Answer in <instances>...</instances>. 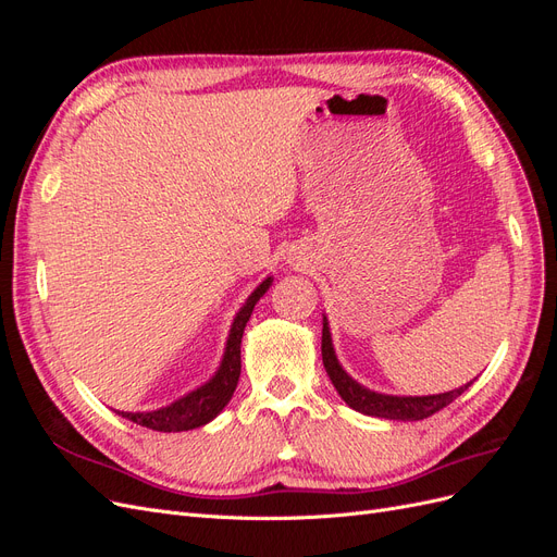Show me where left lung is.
<instances>
[{
	"mask_svg": "<svg viewBox=\"0 0 557 557\" xmlns=\"http://www.w3.org/2000/svg\"><path fill=\"white\" fill-rule=\"evenodd\" d=\"M323 364L327 369V376L334 383L336 393L342 395V399L348 404L350 409H356L360 413L367 416H376V418H391V420H423L434 416L436 411H442L444 407L453 399H458L467 387H458V391H450V393H442V395H428V397H393V395H379L367 391L360 383L352 381L342 364L336 362L334 356V348H332V339H330V327L327 323H323Z\"/></svg>",
	"mask_w": 557,
	"mask_h": 557,
	"instance_id": "left-lung-1",
	"label": "left lung"
}]
</instances>
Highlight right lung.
Returning a JSON list of instances; mask_svg holds the SVG:
<instances>
[{
  "label": "right lung",
  "mask_w": 557,
  "mask_h": 557,
  "mask_svg": "<svg viewBox=\"0 0 557 557\" xmlns=\"http://www.w3.org/2000/svg\"><path fill=\"white\" fill-rule=\"evenodd\" d=\"M269 283H272V278L262 281L260 288L248 297L244 309L237 313V318H234L221 369H218V374L207 385L197 387L195 393L185 395L183 399L170 404V407H164L160 411H148V413L117 411V413H121L127 420H132V423H137V425L148 428V430H158V432L195 430L199 425L209 423L211 418L221 413L225 409V404L232 399L234 387H237V383H239L244 327L248 323L252 309H256V305L260 301V297L267 293Z\"/></svg>",
  "instance_id": "obj_1"
}]
</instances>
